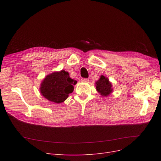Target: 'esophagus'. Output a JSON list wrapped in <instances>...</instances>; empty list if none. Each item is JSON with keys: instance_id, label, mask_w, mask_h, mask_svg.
<instances>
[{"instance_id": "obj_1", "label": "esophagus", "mask_w": 161, "mask_h": 161, "mask_svg": "<svg viewBox=\"0 0 161 161\" xmlns=\"http://www.w3.org/2000/svg\"><path fill=\"white\" fill-rule=\"evenodd\" d=\"M81 82H89V79H81Z\"/></svg>"}]
</instances>
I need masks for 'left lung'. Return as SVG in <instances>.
I'll use <instances>...</instances> for the list:
<instances>
[{"label": "left lung", "mask_w": 161, "mask_h": 161, "mask_svg": "<svg viewBox=\"0 0 161 161\" xmlns=\"http://www.w3.org/2000/svg\"><path fill=\"white\" fill-rule=\"evenodd\" d=\"M95 85L97 91H98L101 95L103 97L109 96L113 91L111 82H109L108 78L103 75H101L100 76V79L98 80H97Z\"/></svg>", "instance_id": "left-lung-1"}]
</instances>
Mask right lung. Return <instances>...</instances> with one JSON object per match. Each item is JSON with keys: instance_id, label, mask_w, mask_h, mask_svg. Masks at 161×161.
<instances>
[{"instance_id": "obj_1", "label": "right lung", "mask_w": 161, "mask_h": 161, "mask_svg": "<svg viewBox=\"0 0 161 161\" xmlns=\"http://www.w3.org/2000/svg\"><path fill=\"white\" fill-rule=\"evenodd\" d=\"M77 81L72 79L69 73L62 70L46 76L40 86L41 94L47 100L56 103L64 102L74 91Z\"/></svg>"}]
</instances>
